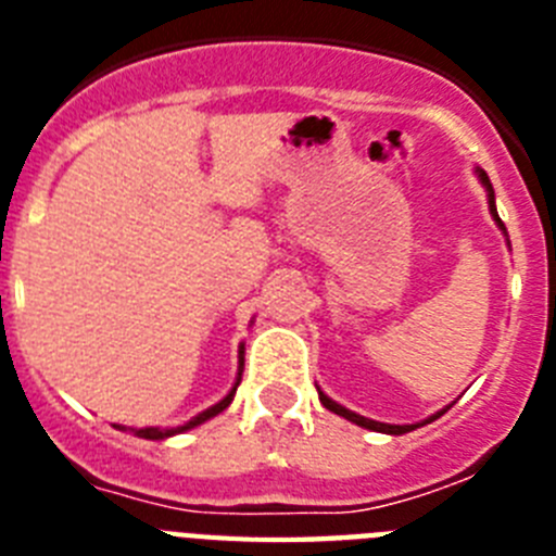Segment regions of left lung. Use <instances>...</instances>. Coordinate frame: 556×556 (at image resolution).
<instances>
[{"label": "left lung", "instance_id": "left-lung-1", "mask_svg": "<svg viewBox=\"0 0 556 556\" xmlns=\"http://www.w3.org/2000/svg\"><path fill=\"white\" fill-rule=\"evenodd\" d=\"M476 178H479V184L484 186V191H488V208H490V217H493V223L498 225V228H501V233L507 236V228H504V223H501V217H498V208H495V191H493V184H490V178H488V172L481 169V166H476ZM507 244H509V236H507ZM317 395H320L323 406H326L328 412H333V415L345 417V420H351V424L362 426V429L381 431V434H395V437H397V434H406V431H415V429H420V426L431 424V420H437V417H440V415H445V412L451 409V406H445V409H440V412H437V415L426 417V420H420V424H406V426H395V424H378V420H370V417H365V415H356V412L345 409V406H342V404H337V401H331V397H328L326 392L320 390V387H317Z\"/></svg>", "mask_w": 556, "mask_h": 556}]
</instances>
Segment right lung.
Instances as JSON below:
<instances>
[{
    "label": "right lung",
    "instance_id": "1",
    "mask_svg": "<svg viewBox=\"0 0 556 556\" xmlns=\"http://www.w3.org/2000/svg\"><path fill=\"white\" fill-rule=\"evenodd\" d=\"M242 370H244V345H239V372H236V381L233 387H230L228 395L219 401V404L208 406L205 412H200V415H194L191 420H186L184 426H175V429H159V426H144V429H130V426H119V424H113L119 431H132L136 437H141V440H166V437H175V434H184V431H191V429H198V426H203L205 420H211V417H217L219 412H225L230 406V401H233L236 395V387H239V381H242Z\"/></svg>",
    "mask_w": 556,
    "mask_h": 556
}]
</instances>
